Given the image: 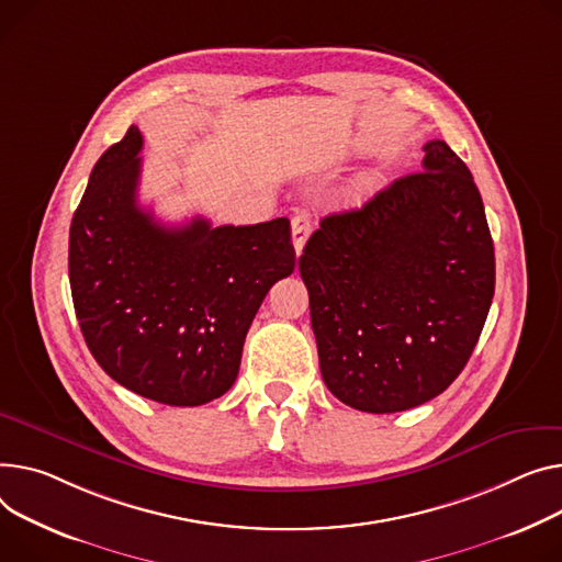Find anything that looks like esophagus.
<instances>
[{
    "label": "esophagus",
    "instance_id": "esophagus-1",
    "mask_svg": "<svg viewBox=\"0 0 562 562\" xmlns=\"http://www.w3.org/2000/svg\"><path fill=\"white\" fill-rule=\"evenodd\" d=\"M310 233H312V221L307 214H295L291 218V237H293V248H295V255H301L307 239H310Z\"/></svg>",
    "mask_w": 562,
    "mask_h": 562
}]
</instances>
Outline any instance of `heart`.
Here are the masks:
<instances>
[{"instance_id": "b5f03b06", "label": "heart", "mask_w": 562, "mask_h": 562, "mask_svg": "<svg viewBox=\"0 0 562 562\" xmlns=\"http://www.w3.org/2000/svg\"><path fill=\"white\" fill-rule=\"evenodd\" d=\"M372 187H375V176H363V178H359V182H357V194H368Z\"/></svg>"}]
</instances>
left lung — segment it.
<instances>
[{
  "mask_svg": "<svg viewBox=\"0 0 562 562\" xmlns=\"http://www.w3.org/2000/svg\"><path fill=\"white\" fill-rule=\"evenodd\" d=\"M420 173L329 214L297 267L323 382L344 404L395 414L465 368L495 295V248L465 162L442 139Z\"/></svg>",
  "mask_w": 562,
  "mask_h": 562,
  "instance_id": "obj_1",
  "label": "left lung"
}]
</instances>
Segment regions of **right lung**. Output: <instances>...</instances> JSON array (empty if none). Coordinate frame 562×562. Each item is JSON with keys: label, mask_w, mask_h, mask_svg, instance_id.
Here are the masks:
<instances>
[{"label": "right lung", "mask_w": 562, "mask_h": 562, "mask_svg": "<svg viewBox=\"0 0 562 562\" xmlns=\"http://www.w3.org/2000/svg\"><path fill=\"white\" fill-rule=\"evenodd\" d=\"M142 135L94 165L69 228V286L83 339L124 389L169 406L226 393L269 289L293 273L289 218L167 228L137 203Z\"/></svg>", "instance_id": "right-lung-1"}]
</instances>
